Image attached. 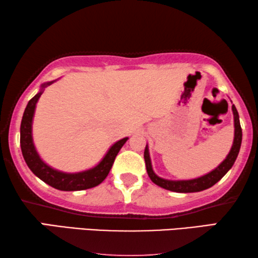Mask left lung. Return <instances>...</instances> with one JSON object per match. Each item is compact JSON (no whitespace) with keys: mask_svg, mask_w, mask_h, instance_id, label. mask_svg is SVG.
<instances>
[{"mask_svg":"<svg viewBox=\"0 0 258 258\" xmlns=\"http://www.w3.org/2000/svg\"><path fill=\"white\" fill-rule=\"evenodd\" d=\"M232 111L233 116H234V140H233L232 148L226 158H225L215 170H212L211 172L202 175V177L190 179V180H167V179H163L161 177H158V175L154 172L153 166H151L148 145H147L144 157L146 162L147 173H148L151 181L156 183L157 186L164 188V189L177 191V193H194V191H201L204 189H208V188L214 186L216 182H218L220 179L228 172V170L231 169L233 164H234L235 159L238 157V154L240 151L241 141H242V130H241L240 126L239 113L234 104L232 105Z\"/></svg>","mask_w":258,"mask_h":258,"instance_id":"1","label":"left lung"}]
</instances>
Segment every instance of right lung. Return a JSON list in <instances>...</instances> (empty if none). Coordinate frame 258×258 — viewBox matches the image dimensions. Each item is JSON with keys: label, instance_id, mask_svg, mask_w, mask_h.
Segmentation results:
<instances>
[{"label": "right lung", "instance_id": "1", "mask_svg": "<svg viewBox=\"0 0 258 258\" xmlns=\"http://www.w3.org/2000/svg\"><path fill=\"white\" fill-rule=\"evenodd\" d=\"M52 83L54 81H49V83H44L41 86V91L28 101L25 111H24L22 124H20V148H22L24 159H25L27 166L30 167V170L36 177L48 183L49 186L56 188V189L70 191L93 188L100 185L107 178L112 167L114 158H116L117 154L119 153L121 147L124 146L128 138H124L117 141L116 144H113L99 164L92 167V169L83 171V172L67 173L47 165L40 158L38 151L34 147L33 138H32V122H33L36 102L40 99L41 94L43 93V89Z\"/></svg>", "mask_w": 258, "mask_h": 258}]
</instances>
